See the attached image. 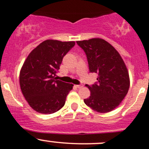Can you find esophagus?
Here are the masks:
<instances>
[{"label":"esophagus","instance_id":"obj_1","mask_svg":"<svg viewBox=\"0 0 149 149\" xmlns=\"http://www.w3.org/2000/svg\"><path fill=\"white\" fill-rule=\"evenodd\" d=\"M76 88H82L84 87V85H83V84H79V85H76Z\"/></svg>","mask_w":149,"mask_h":149}]
</instances>
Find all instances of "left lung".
Instances as JSON below:
<instances>
[{
	"label": "left lung",
	"mask_w": 149,
	"mask_h": 149,
	"mask_svg": "<svg viewBox=\"0 0 149 149\" xmlns=\"http://www.w3.org/2000/svg\"><path fill=\"white\" fill-rule=\"evenodd\" d=\"M86 55L91 73L98 74L97 82L86 85L91 95L84 99L88 107L99 113L113 110L121 103L130 86L127 68L118 51L101 38L76 42Z\"/></svg>",
	"instance_id": "left-lung-1"
}]
</instances>
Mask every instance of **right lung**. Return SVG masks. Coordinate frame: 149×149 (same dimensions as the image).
I'll use <instances>...</instances> for the list:
<instances>
[{
    "label": "right lung",
    "instance_id": "1",
    "mask_svg": "<svg viewBox=\"0 0 149 149\" xmlns=\"http://www.w3.org/2000/svg\"><path fill=\"white\" fill-rule=\"evenodd\" d=\"M75 46L74 41L46 40L34 48L20 72V86L31 108L43 114H51L65 105L73 84L56 80L63 58Z\"/></svg>",
    "mask_w": 149,
    "mask_h": 149
}]
</instances>
